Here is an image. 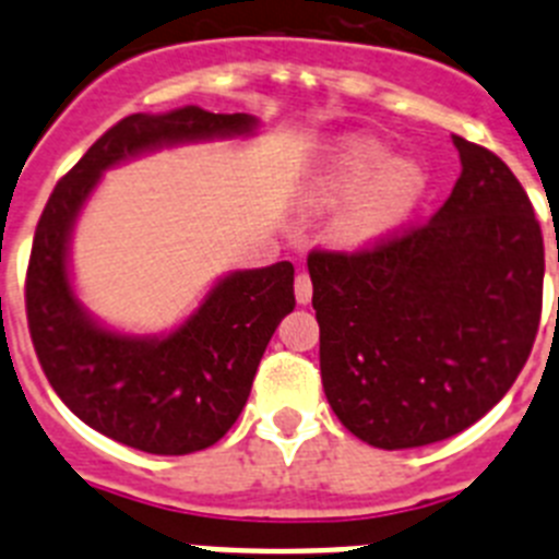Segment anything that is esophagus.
Returning a JSON list of instances; mask_svg holds the SVG:
<instances>
[{"instance_id": "obj_1", "label": "esophagus", "mask_w": 559, "mask_h": 559, "mask_svg": "<svg viewBox=\"0 0 559 559\" xmlns=\"http://www.w3.org/2000/svg\"><path fill=\"white\" fill-rule=\"evenodd\" d=\"M294 290H296V302L310 305V299H313V283H310V276L305 274V271L302 274H296Z\"/></svg>"}]
</instances>
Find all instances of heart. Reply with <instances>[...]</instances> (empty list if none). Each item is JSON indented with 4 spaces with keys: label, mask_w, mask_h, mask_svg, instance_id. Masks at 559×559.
<instances>
[{
    "label": "heart",
    "mask_w": 559,
    "mask_h": 559,
    "mask_svg": "<svg viewBox=\"0 0 559 559\" xmlns=\"http://www.w3.org/2000/svg\"><path fill=\"white\" fill-rule=\"evenodd\" d=\"M383 153L369 151L324 181L316 204L341 206L333 218V235L344 246H369L406 224L426 192V176L412 162H394L386 170Z\"/></svg>",
    "instance_id": "b5f03b06"
}]
</instances>
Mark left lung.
Segmentation results:
<instances>
[{"label": "left lung", "mask_w": 559, "mask_h": 559, "mask_svg": "<svg viewBox=\"0 0 559 559\" xmlns=\"http://www.w3.org/2000/svg\"><path fill=\"white\" fill-rule=\"evenodd\" d=\"M453 145L462 176L426 224L308 254L328 403L383 451L471 428L510 392L540 328L546 260L530 195L492 151Z\"/></svg>", "instance_id": "left-lung-1"}]
</instances>
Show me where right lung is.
<instances>
[{
    "instance_id": "obj_1",
    "label": "right lung",
    "mask_w": 559,
    "mask_h": 559,
    "mask_svg": "<svg viewBox=\"0 0 559 559\" xmlns=\"http://www.w3.org/2000/svg\"><path fill=\"white\" fill-rule=\"evenodd\" d=\"M249 114L185 106L131 114L56 185L29 251L24 305L38 364L75 417L114 442L159 456L215 445L243 412L276 324L294 310V265L235 271L170 335L136 338L81 308L67 271L69 235L103 170L176 142L249 133Z\"/></svg>"
}]
</instances>
